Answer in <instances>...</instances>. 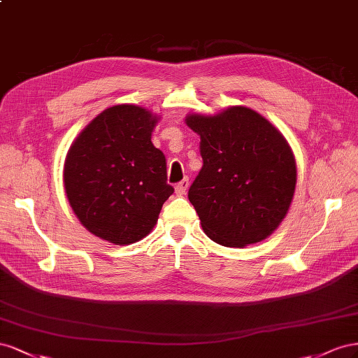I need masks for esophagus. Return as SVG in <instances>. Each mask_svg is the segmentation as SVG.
<instances>
[{"label": "esophagus", "instance_id": "esophagus-1", "mask_svg": "<svg viewBox=\"0 0 358 358\" xmlns=\"http://www.w3.org/2000/svg\"><path fill=\"white\" fill-rule=\"evenodd\" d=\"M187 187H189V178H185V180H181L178 185L176 186V193L178 196H181V195H185L186 193V190H187Z\"/></svg>", "mask_w": 358, "mask_h": 358}]
</instances>
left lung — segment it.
I'll return each instance as SVG.
<instances>
[{
	"label": "left lung",
	"mask_w": 358,
	"mask_h": 358,
	"mask_svg": "<svg viewBox=\"0 0 358 358\" xmlns=\"http://www.w3.org/2000/svg\"><path fill=\"white\" fill-rule=\"evenodd\" d=\"M201 136L202 169L189 189L202 229L224 248L259 243L287 216L297 166L287 139L246 106L216 115L189 114Z\"/></svg>",
	"instance_id": "8db88e82"
}]
</instances>
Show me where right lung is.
I'll list each match as a JSON object with an SVG mask.
<instances>
[{
	"label": "right lung",
	"mask_w": 358,
	"mask_h": 358,
	"mask_svg": "<svg viewBox=\"0 0 358 358\" xmlns=\"http://www.w3.org/2000/svg\"><path fill=\"white\" fill-rule=\"evenodd\" d=\"M157 120L136 105L108 108L67 152L64 189L71 210L91 234L117 246L147 237L173 193L165 155L151 142Z\"/></svg>",
	"instance_id": "add662e5"
}]
</instances>
